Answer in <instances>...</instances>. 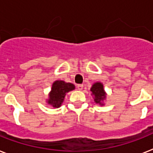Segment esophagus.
<instances>
[{"label": "esophagus", "mask_w": 153, "mask_h": 153, "mask_svg": "<svg viewBox=\"0 0 153 153\" xmlns=\"http://www.w3.org/2000/svg\"><path fill=\"white\" fill-rule=\"evenodd\" d=\"M77 89H79V90H82V89H83V85H82V84L77 85Z\"/></svg>", "instance_id": "esophagus-1"}]
</instances>
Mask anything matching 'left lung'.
I'll return each instance as SVG.
<instances>
[{
    "label": "left lung",
    "mask_w": 153,
    "mask_h": 153,
    "mask_svg": "<svg viewBox=\"0 0 153 153\" xmlns=\"http://www.w3.org/2000/svg\"><path fill=\"white\" fill-rule=\"evenodd\" d=\"M90 91L94 97V101L100 105H104L103 101L106 98V93L104 89V85L101 82H96L92 85Z\"/></svg>",
    "instance_id": "obj_1"
}]
</instances>
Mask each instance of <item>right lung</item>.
Segmentation results:
<instances>
[{"label":"right lung","instance_id":"add662e5","mask_svg":"<svg viewBox=\"0 0 153 153\" xmlns=\"http://www.w3.org/2000/svg\"><path fill=\"white\" fill-rule=\"evenodd\" d=\"M72 83L65 82L64 81L57 80L53 82L51 92L48 94V104L54 108H59L64 101L67 93L74 89Z\"/></svg>","mask_w":153,"mask_h":153}]
</instances>
